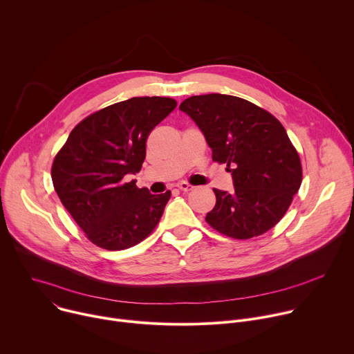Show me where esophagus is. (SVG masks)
<instances>
[{
  "label": "esophagus",
  "instance_id": "obj_1",
  "mask_svg": "<svg viewBox=\"0 0 354 354\" xmlns=\"http://www.w3.org/2000/svg\"><path fill=\"white\" fill-rule=\"evenodd\" d=\"M178 187H179L182 192H190V190L194 189V186L190 185V183H187V182H180V183H178Z\"/></svg>",
  "mask_w": 354,
  "mask_h": 354
}]
</instances>
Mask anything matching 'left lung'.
Segmentation results:
<instances>
[{
    "instance_id": "left-lung-1",
    "label": "left lung",
    "mask_w": 354,
    "mask_h": 354,
    "mask_svg": "<svg viewBox=\"0 0 354 354\" xmlns=\"http://www.w3.org/2000/svg\"><path fill=\"white\" fill-rule=\"evenodd\" d=\"M179 109L203 131L213 161L225 164L234 192L213 189L216 206L206 221L216 231L249 239L273 228L302 180L295 147L283 124L246 99L209 93L185 99Z\"/></svg>"
}]
</instances>
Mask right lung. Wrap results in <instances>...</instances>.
Returning a JSON list of instances; mask_svg holds the SVG:
<instances>
[{
	"mask_svg": "<svg viewBox=\"0 0 354 354\" xmlns=\"http://www.w3.org/2000/svg\"><path fill=\"white\" fill-rule=\"evenodd\" d=\"M175 108V99L162 96L106 106L81 120L55 157V190L96 246L131 248L160 223L171 190L151 194L127 175L141 169L149 133Z\"/></svg>",
	"mask_w": 354,
	"mask_h": 354,
	"instance_id": "1",
	"label": "right lung"
}]
</instances>
